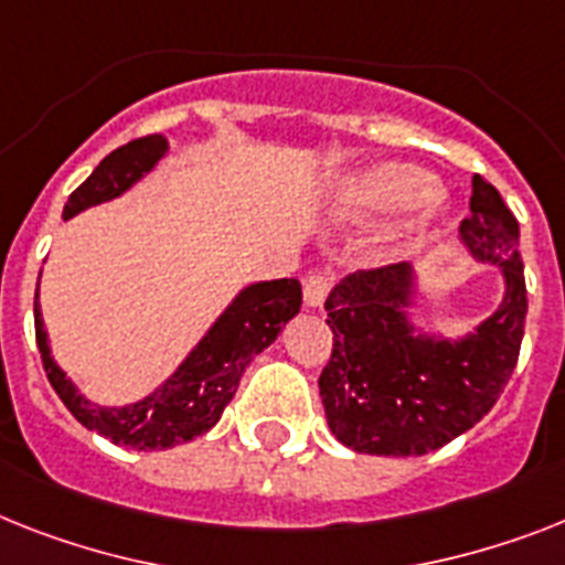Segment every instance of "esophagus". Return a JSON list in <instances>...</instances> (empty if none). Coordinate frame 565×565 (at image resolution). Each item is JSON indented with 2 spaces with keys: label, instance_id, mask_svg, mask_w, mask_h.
Masks as SVG:
<instances>
[{
  "label": "esophagus",
  "instance_id": "esophagus-1",
  "mask_svg": "<svg viewBox=\"0 0 565 565\" xmlns=\"http://www.w3.org/2000/svg\"><path fill=\"white\" fill-rule=\"evenodd\" d=\"M329 291H332V279L323 277V274H311L302 282V300H306L309 309H320L326 297H329Z\"/></svg>",
  "mask_w": 565,
  "mask_h": 565
}]
</instances>
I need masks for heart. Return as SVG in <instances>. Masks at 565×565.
Instances as JSON below:
<instances>
[{
  "label": "heart",
  "instance_id": "1",
  "mask_svg": "<svg viewBox=\"0 0 565 565\" xmlns=\"http://www.w3.org/2000/svg\"><path fill=\"white\" fill-rule=\"evenodd\" d=\"M338 207L347 218H375L409 207L404 225L409 239L427 236L445 213L433 175L413 164H377L349 175L340 188Z\"/></svg>",
  "mask_w": 565,
  "mask_h": 565
}]
</instances>
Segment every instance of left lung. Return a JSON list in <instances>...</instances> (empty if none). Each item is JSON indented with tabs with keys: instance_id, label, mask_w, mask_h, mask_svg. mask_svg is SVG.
<instances>
[{
	"instance_id": "1",
	"label": "left lung",
	"mask_w": 565,
	"mask_h": 565,
	"mask_svg": "<svg viewBox=\"0 0 565 565\" xmlns=\"http://www.w3.org/2000/svg\"><path fill=\"white\" fill-rule=\"evenodd\" d=\"M459 239L473 259L500 265L505 279L500 309L465 338L422 334L409 323V263L349 274L326 300L334 343L317 384L329 430L358 454L439 450L491 413L514 372L529 311L520 225L482 175H473Z\"/></svg>"
}]
</instances>
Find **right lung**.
Listing matches in <instances>:
<instances>
[{"label":"right lung","mask_w":565,"mask_h":565,"mask_svg":"<svg viewBox=\"0 0 565 565\" xmlns=\"http://www.w3.org/2000/svg\"><path fill=\"white\" fill-rule=\"evenodd\" d=\"M164 135H147L129 141L95 167V172L68 195L63 218L81 210L118 199L141 181L167 156ZM40 297V294H36ZM34 297V329L42 366L54 393L83 427L100 433L115 445L135 450H164L193 441L213 427L236 395L242 372L263 349H268L282 332V326L300 311L302 286L297 279H271L242 288L218 320L207 329L181 366L147 398L126 407H97L65 377L49 349V334L42 323L40 300Z\"/></svg>","instance_id":"obj_1"}]
</instances>
